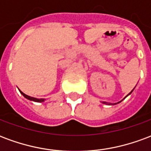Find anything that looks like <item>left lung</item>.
Listing matches in <instances>:
<instances>
[{
    "label": "left lung",
    "instance_id": "left-lung-1",
    "mask_svg": "<svg viewBox=\"0 0 151 151\" xmlns=\"http://www.w3.org/2000/svg\"><path fill=\"white\" fill-rule=\"evenodd\" d=\"M132 91H131V92H132ZM131 92H130L129 94H131ZM128 95H127V96H128ZM104 104H106V103H104Z\"/></svg>",
    "mask_w": 151,
    "mask_h": 151
}]
</instances>
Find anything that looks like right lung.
Masks as SVG:
<instances>
[{"instance_id": "add662e5", "label": "right lung", "mask_w": 151, "mask_h": 151, "mask_svg": "<svg viewBox=\"0 0 151 151\" xmlns=\"http://www.w3.org/2000/svg\"><path fill=\"white\" fill-rule=\"evenodd\" d=\"M19 91H20V93H21L22 95L24 96L25 98H27V99H29V100H32V101H35V102H43L44 101V99H43L34 98V97H31V96H29V95H26V94H24L23 92H22L20 90H19Z\"/></svg>"}]
</instances>
